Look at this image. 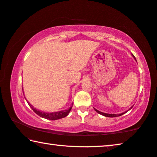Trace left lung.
<instances>
[{"label":"left lung","mask_w":157,"mask_h":157,"mask_svg":"<svg viewBox=\"0 0 157 157\" xmlns=\"http://www.w3.org/2000/svg\"><path fill=\"white\" fill-rule=\"evenodd\" d=\"M132 57H134V58L135 60H136V58H135V57L134 56V55L132 54ZM132 106L131 107L130 109H132ZM129 109V110H130ZM94 110L96 111L98 113H99V114H101V115H103L104 116H106V117H111V118H114V117H117V116H122L123 114H124V113H125L127 111H125V112H124V113H120V114H109V113H103V112H101V111H98V110H97L96 109H94Z\"/></svg>","instance_id":"8db88e82"}]
</instances>
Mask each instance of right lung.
Instances as JSON below:
<instances>
[{
	"mask_svg": "<svg viewBox=\"0 0 157 157\" xmlns=\"http://www.w3.org/2000/svg\"><path fill=\"white\" fill-rule=\"evenodd\" d=\"M27 103H28V104H29V106L31 107L32 109L33 110V111L37 114V115L41 117V118L48 119V120H51V121L58 120V119L63 118H64V117L67 116L69 114L70 111H71V110L72 109V105H73V103H72V106L70 107L68 109L63 110V111H57V112H52V113H46V112L40 111H39V110L34 109V107L32 106L29 102L27 101Z\"/></svg>",
	"mask_w": 157,
	"mask_h": 157,
	"instance_id": "right-lung-1",
	"label": "right lung"
}]
</instances>
